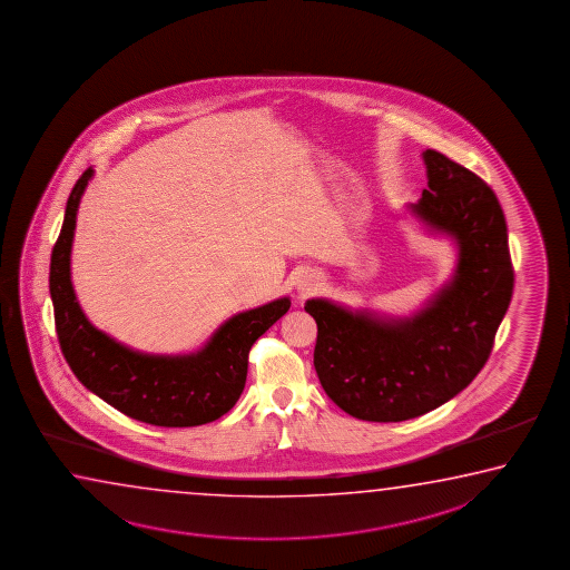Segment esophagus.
<instances>
[{
  "label": "esophagus",
  "instance_id": "1",
  "mask_svg": "<svg viewBox=\"0 0 570 570\" xmlns=\"http://www.w3.org/2000/svg\"><path fill=\"white\" fill-rule=\"evenodd\" d=\"M313 289H315V281L313 279H303L297 283V291H299L301 295H307Z\"/></svg>",
  "mask_w": 570,
  "mask_h": 570
}]
</instances>
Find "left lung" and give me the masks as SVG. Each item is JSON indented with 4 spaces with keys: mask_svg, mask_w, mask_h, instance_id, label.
I'll return each mask as SVG.
<instances>
[{
    "mask_svg": "<svg viewBox=\"0 0 570 570\" xmlns=\"http://www.w3.org/2000/svg\"><path fill=\"white\" fill-rule=\"evenodd\" d=\"M426 189L406 213L429 235L451 239V277L411 315L351 309L315 297V371L345 413L399 423L425 415L479 375L514 285L501 203L489 185L439 151H423Z\"/></svg>",
    "mask_w": 570,
    "mask_h": 570,
    "instance_id": "1",
    "label": "left lung"
}]
</instances>
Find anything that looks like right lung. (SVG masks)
<instances>
[{"label": "right lung", "instance_id": "add662e5", "mask_svg": "<svg viewBox=\"0 0 570 570\" xmlns=\"http://www.w3.org/2000/svg\"><path fill=\"white\" fill-rule=\"evenodd\" d=\"M94 174V167H87L71 189L49 265V293L63 357L81 385L136 421L157 426L212 423L239 401L249 348L289 311L291 299L279 297L233 315L191 353H144L109 337L87 318L71 283L79 202Z\"/></svg>", "mask_w": 570, "mask_h": 570}]
</instances>
